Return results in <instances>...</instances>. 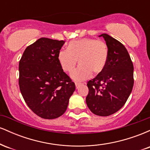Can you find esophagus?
Returning a JSON list of instances; mask_svg holds the SVG:
<instances>
[{
    "label": "esophagus",
    "mask_w": 150,
    "mask_h": 150,
    "mask_svg": "<svg viewBox=\"0 0 150 150\" xmlns=\"http://www.w3.org/2000/svg\"><path fill=\"white\" fill-rule=\"evenodd\" d=\"M81 85H82V84L80 83V82H75V87H76L77 89L78 88V87H80V86Z\"/></svg>",
    "instance_id": "esophagus-1"
}]
</instances>
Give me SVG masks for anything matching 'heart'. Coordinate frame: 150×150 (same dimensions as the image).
Returning a JSON list of instances; mask_svg holds the SVG:
<instances>
[{
	"label": "heart",
	"instance_id": "1",
	"mask_svg": "<svg viewBox=\"0 0 150 150\" xmlns=\"http://www.w3.org/2000/svg\"><path fill=\"white\" fill-rule=\"evenodd\" d=\"M108 48L104 42L92 38H83L71 41L68 50L58 53V61L66 73H72L77 65L80 66L71 74L73 80L80 82L87 80L92 72L98 74L103 71L108 60Z\"/></svg>",
	"mask_w": 150,
	"mask_h": 150
}]
</instances>
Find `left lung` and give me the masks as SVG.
<instances>
[{"label": "left lung", "mask_w": 150, "mask_h": 150, "mask_svg": "<svg viewBox=\"0 0 150 150\" xmlns=\"http://www.w3.org/2000/svg\"><path fill=\"white\" fill-rule=\"evenodd\" d=\"M106 42L108 60L102 72L87 82L86 103L91 111L108 116L123 106L133 87V64L125 47L107 34L99 35Z\"/></svg>", "instance_id": "1"}]
</instances>
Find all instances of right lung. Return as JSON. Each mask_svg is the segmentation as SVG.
I'll list each match as a JSON object with an SVG mask.
<instances>
[{
  "instance_id": "right-lung-1",
  "label": "right lung",
  "mask_w": 150,
  "mask_h": 150,
  "mask_svg": "<svg viewBox=\"0 0 150 150\" xmlns=\"http://www.w3.org/2000/svg\"><path fill=\"white\" fill-rule=\"evenodd\" d=\"M64 43L40 38L26 48L19 63L22 97L35 114L45 119L62 116L75 89V83L58 61V53Z\"/></svg>"
}]
</instances>
